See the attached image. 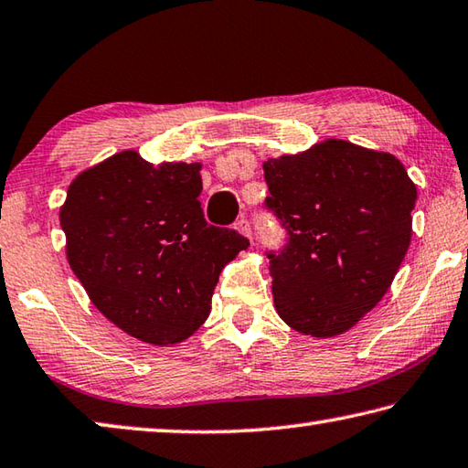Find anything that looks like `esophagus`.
<instances>
[{
    "label": "esophagus",
    "mask_w": 468,
    "mask_h": 468,
    "mask_svg": "<svg viewBox=\"0 0 468 468\" xmlns=\"http://www.w3.org/2000/svg\"><path fill=\"white\" fill-rule=\"evenodd\" d=\"M235 229H237V231L243 233L245 237H250V239H251V223H250L248 218L241 217V218L235 223Z\"/></svg>",
    "instance_id": "obj_1"
}]
</instances>
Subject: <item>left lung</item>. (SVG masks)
<instances>
[{
  "mask_svg": "<svg viewBox=\"0 0 468 468\" xmlns=\"http://www.w3.org/2000/svg\"><path fill=\"white\" fill-rule=\"evenodd\" d=\"M286 243L270 250L278 315L313 337L354 327L388 291L411 241L418 190L401 161L329 139L263 161Z\"/></svg>",
  "mask_w": 468,
  "mask_h": 468,
  "instance_id": "obj_1",
  "label": "left lung"
}]
</instances>
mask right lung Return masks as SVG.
<instances>
[{
  "instance_id": "1",
  "label": "right lung",
  "mask_w": 468,
  "mask_h": 468,
  "mask_svg": "<svg viewBox=\"0 0 468 468\" xmlns=\"http://www.w3.org/2000/svg\"><path fill=\"white\" fill-rule=\"evenodd\" d=\"M200 192V164L155 167L137 151L86 169L67 190L58 218L69 266L101 315L141 342L192 335L220 271L250 245L207 223Z\"/></svg>"
}]
</instances>
